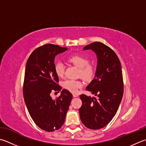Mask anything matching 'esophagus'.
<instances>
[{"label":"esophagus","mask_w":146,"mask_h":146,"mask_svg":"<svg viewBox=\"0 0 146 146\" xmlns=\"http://www.w3.org/2000/svg\"><path fill=\"white\" fill-rule=\"evenodd\" d=\"M73 96L74 97V98H76V97H78V94H76V93H73Z\"/></svg>","instance_id":"1"}]
</instances>
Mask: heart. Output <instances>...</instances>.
<instances>
[{"label": "heart", "mask_w": 146, "mask_h": 146, "mask_svg": "<svg viewBox=\"0 0 146 146\" xmlns=\"http://www.w3.org/2000/svg\"><path fill=\"white\" fill-rule=\"evenodd\" d=\"M68 60L71 63L80 68V75L85 80H90L94 78L95 70L92 66L88 64L89 61L87 58L81 55H74L70 57ZM54 70L57 75L62 77L64 74L65 65L62 62L59 61L56 63ZM82 85L83 84L81 81L75 80H67L63 82L64 87L73 92H76L78 88L82 87Z\"/></svg>", "instance_id": "obj_1"}]
</instances>
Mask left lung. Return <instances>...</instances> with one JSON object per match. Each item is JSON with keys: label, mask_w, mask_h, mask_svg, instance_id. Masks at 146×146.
I'll use <instances>...</instances> for the list:
<instances>
[{"label": "left lung", "mask_w": 146, "mask_h": 146, "mask_svg": "<svg viewBox=\"0 0 146 146\" xmlns=\"http://www.w3.org/2000/svg\"><path fill=\"white\" fill-rule=\"evenodd\" d=\"M90 49L96 54L98 65L95 77L86 90L97 98L80 95L79 113L85 127L98 130L106 126L116 115L123 94V81L120 61L110 47L95 42L84 47Z\"/></svg>", "instance_id": "left-lung-1"}]
</instances>
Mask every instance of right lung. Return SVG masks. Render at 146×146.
Listing matches in <instances>:
<instances>
[{"instance_id":"add662e5","label":"right lung","mask_w":146,"mask_h":146,"mask_svg":"<svg viewBox=\"0 0 146 146\" xmlns=\"http://www.w3.org/2000/svg\"><path fill=\"white\" fill-rule=\"evenodd\" d=\"M68 50L57 45L45 44L31 54L27 62L23 84L24 100L35 123L47 132L59 129L64 124L72 94L63 89L56 99L50 94L60 91L54 59Z\"/></svg>"}]
</instances>
